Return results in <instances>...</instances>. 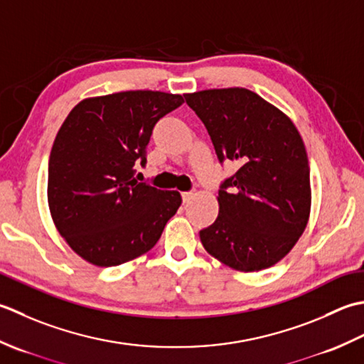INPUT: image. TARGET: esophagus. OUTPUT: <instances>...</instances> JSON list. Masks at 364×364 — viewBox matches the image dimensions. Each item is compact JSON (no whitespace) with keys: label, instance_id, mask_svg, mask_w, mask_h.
<instances>
[{"label":"esophagus","instance_id":"esophagus-1","mask_svg":"<svg viewBox=\"0 0 364 364\" xmlns=\"http://www.w3.org/2000/svg\"><path fill=\"white\" fill-rule=\"evenodd\" d=\"M193 195H195V193H193V191H183L182 193V201L183 203H188L190 199L193 198Z\"/></svg>","mask_w":364,"mask_h":364}]
</instances>
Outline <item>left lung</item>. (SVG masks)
I'll return each instance as SVG.
<instances>
[{
    "mask_svg": "<svg viewBox=\"0 0 364 364\" xmlns=\"http://www.w3.org/2000/svg\"><path fill=\"white\" fill-rule=\"evenodd\" d=\"M218 161L239 169L221 182L220 212L199 231L204 248L242 272L269 269L300 239L309 218L305 144L289 117L245 87L185 94Z\"/></svg>",
    "mask_w": 364,
    "mask_h": 364,
    "instance_id": "left-lung-1",
    "label": "left lung"
}]
</instances>
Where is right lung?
<instances>
[{"label":"right lung","instance_id":"right-lung-1","mask_svg":"<svg viewBox=\"0 0 364 364\" xmlns=\"http://www.w3.org/2000/svg\"><path fill=\"white\" fill-rule=\"evenodd\" d=\"M182 95L125 91L86 99L59 129L48 160V205L65 242L85 261L114 267L149 251L182 203L135 179L160 117Z\"/></svg>","mask_w":364,"mask_h":364}]
</instances>
